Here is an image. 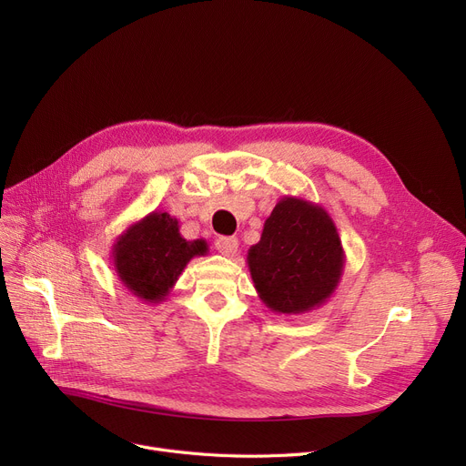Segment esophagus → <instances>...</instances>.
Returning a JSON list of instances; mask_svg holds the SVG:
<instances>
[{"instance_id": "esophagus-1", "label": "esophagus", "mask_w": 466, "mask_h": 466, "mask_svg": "<svg viewBox=\"0 0 466 466\" xmlns=\"http://www.w3.org/2000/svg\"><path fill=\"white\" fill-rule=\"evenodd\" d=\"M238 238H218L217 241H215V248H217V251L220 253V255H225V257H234L236 253H238Z\"/></svg>"}]
</instances>
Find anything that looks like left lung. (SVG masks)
Segmentation results:
<instances>
[{
  "label": "left lung",
  "mask_w": 466,
  "mask_h": 466,
  "mask_svg": "<svg viewBox=\"0 0 466 466\" xmlns=\"http://www.w3.org/2000/svg\"><path fill=\"white\" fill-rule=\"evenodd\" d=\"M346 253L332 217L319 204L283 196L264 220L248 266L260 300L297 315L323 306L344 274Z\"/></svg>",
  "instance_id": "left-lung-1"
}]
</instances>
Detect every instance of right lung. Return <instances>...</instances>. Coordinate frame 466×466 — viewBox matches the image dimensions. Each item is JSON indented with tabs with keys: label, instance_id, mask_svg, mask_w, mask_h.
I'll return each mask as SVG.
<instances>
[{
	"label": "right lung",
	"instance_id": "obj_1",
	"mask_svg": "<svg viewBox=\"0 0 466 466\" xmlns=\"http://www.w3.org/2000/svg\"><path fill=\"white\" fill-rule=\"evenodd\" d=\"M209 253L206 239H185L179 220L151 211L122 232L113 246L118 279L147 304H160L194 257Z\"/></svg>",
	"mask_w": 466,
	"mask_h": 466
}]
</instances>
